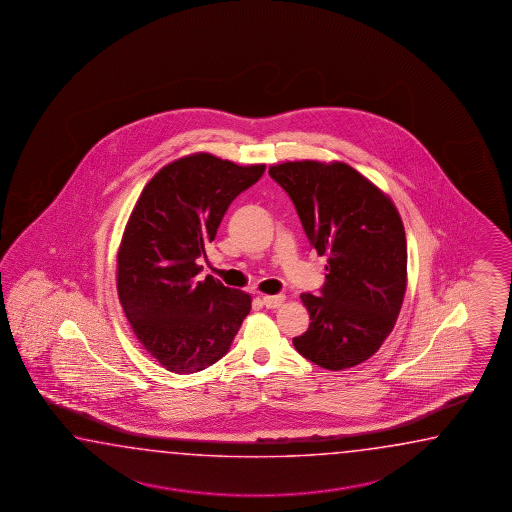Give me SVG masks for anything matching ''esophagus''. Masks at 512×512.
Returning a JSON list of instances; mask_svg holds the SVG:
<instances>
[{
  "label": "esophagus",
  "mask_w": 512,
  "mask_h": 512,
  "mask_svg": "<svg viewBox=\"0 0 512 512\" xmlns=\"http://www.w3.org/2000/svg\"><path fill=\"white\" fill-rule=\"evenodd\" d=\"M263 301V305L267 307V309H278L283 305V301H285V296L283 294H274V296H263L261 298Z\"/></svg>",
  "instance_id": "obj_1"
}]
</instances>
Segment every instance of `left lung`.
I'll use <instances>...</instances> for the list:
<instances>
[{"mask_svg":"<svg viewBox=\"0 0 512 512\" xmlns=\"http://www.w3.org/2000/svg\"><path fill=\"white\" fill-rule=\"evenodd\" d=\"M269 174L289 194L312 247L327 256L320 294H301L311 325L292 340L296 351L329 371L369 360L394 329L407 287L400 214L345 163L287 161Z\"/></svg>","mask_w":512,"mask_h":512,"instance_id":"8db88e82","label":"left lung"}]
</instances>
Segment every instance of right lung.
<instances>
[{
	"mask_svg": "<svg viewBox=\"0 0 512 512\" xmlns=\"http://www.w3.org/2000/svg\"><path fill=\"white\" fill-rule=\"evenodd\" d=\"M263 172L200 152L163 167L141 192L118 252V296L136 338L167 371L211 367L251 312L249 294L198 274L229 205Z\"/></svg>",
	"mask_w": 512,
	"mask_h": 512,
	"instance_id": "add662e5",
	"label": "right lung"
}]
</instances>
